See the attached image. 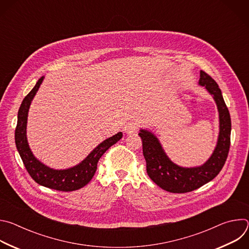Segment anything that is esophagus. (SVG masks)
<instances>
[{"instance_id": "34e87169", "label": "esophagus", "mask_w": 249, "mask_h": 249, "mask_svg": "<svg viewBox=\"0 0 249 249\" xmlns=\"http://www.w3.org/2000/svg\"><path fill=\"white\" fill-rule=\"evenodd\" d=\"M139 124L136 121H130L124 126V132L126 134H134L138 131Z\"/></svg>"}]
</instances>
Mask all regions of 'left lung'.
<instances>
[{"label": "left lung", "mask_w": 249, "mask_h": 249, "mask_svg": "<svg viewBox=\"0 0 249 249\" xmlns=\"http://www.w3.org/2000/svg\"><path fill=\"white\" fill-rule=\"evenodd\" d=\"M199 84L214 96L220 115L218 144L205 164L193 168H183L176 165L166 157L156 136L146 130H141L139 133L143 144L147 173L157 185L167 192L186 193L200 188L220 173L229 155L231 122L222 91L215 80L204 71L200 72Z\"/></svg>", "instance_id": "left-lung-1"}]
</instances>
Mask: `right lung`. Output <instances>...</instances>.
<instances>
[{
    "label": "right lung",
    "instance_id": "add662e5",
    "mask_svg": "<svg viewBox=\"0 0 249 249\" xmlns=\"http://www.w3.org/2000/svg\"><path fill=\"white\" fill-rule=\"evenodd\" d=\"M42 81L43 77L38 80L36 85L23 98L20 104L18 113V124L15 132L16 146L27 172L35 182L44 187L58 191H75L83 188L91 180L96 171L99 159L122 138V133L119 132L118 134L103 141L88 156L85 160H83L77 166L65 170H55L47 167L34 158L26 140V121L29 105L35 93L38 90Z\"/></svg>",
    "mask_w": 249,
    "mask_h": 249
}]
</instances>
